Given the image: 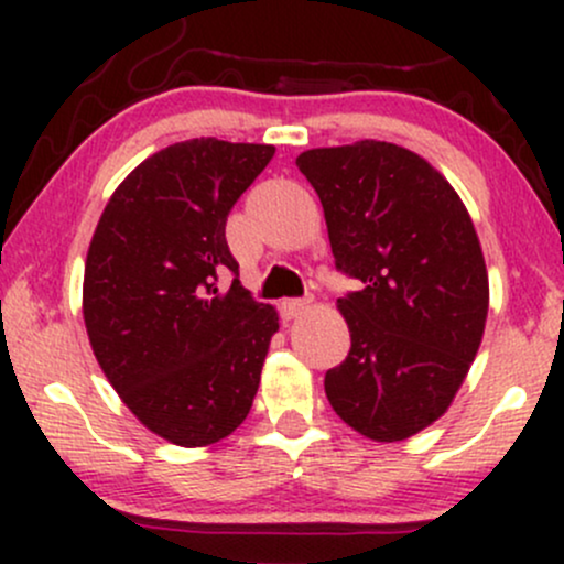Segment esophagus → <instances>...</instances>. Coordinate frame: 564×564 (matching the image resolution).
I'll use <instances>...</instances> for the list:
<instances>
[{
  "label": "esophagus",
  "mask_w": 564,
  "mask_h": 564,
  "mask_svg": "<svg viewBox=\"0 0 564 564\" xmlns=\"http://www.w3.org/2000/svg\"><path fill=\"white\" fill-rule=\"evenodd\" d=\"M307 307H310V300H283L281 302L283 321H294L296 315H302Z\"/></svg>",
  "instance_id": "esophagus-1"
}]
</instances>
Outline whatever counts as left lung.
I'll return each mask as SVG.
<instances>
[{
  "label": "left lung",
  "mask_w": 564,
  "mask_h": 564,
  "mask_svg": "<svg viewBox=\"0 0 564 564\" xmlns=\"http://www.w3.org/2000/svg\"><path fill=\"white\" fill-rule=\"evenodd\" d=\"M296 166L323 204L336 268L364 283L336 300L352 347L326 371V398L355 432L398 443L448 411L480 349V238L448 180L394 142L313 148Z\"/></svg>",
  "instance_id": "obj_1"
}]
</instances>
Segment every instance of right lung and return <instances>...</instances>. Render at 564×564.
<instances>
[{"instance_id": "right-lung-1", "label": "right lung", "mask_w": 564, "mask_h": 564, "mask_svg": "<svg viewBox=\"0 0 564 564\" xmlns=\"http://www.w3.org/2000/svg\"><path fill=\"white\" fill-rule=\"evenodd\" d=\"M273 145L196 138L127 174L84 264V326L106 379L153 435L219 443L249 416L278 313L238 275L225 223Z\"/></svg>"}]
</instances>
